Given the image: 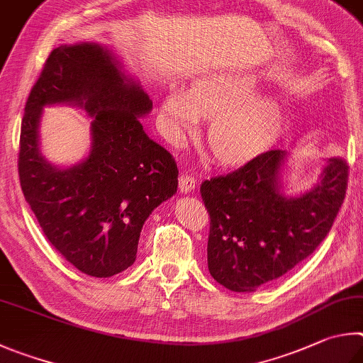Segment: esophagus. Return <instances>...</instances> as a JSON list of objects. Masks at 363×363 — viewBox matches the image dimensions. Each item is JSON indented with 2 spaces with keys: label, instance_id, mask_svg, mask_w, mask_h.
I'll use <instances>...</instances> for the list:
<instances>
[{
  "label": "esophagus",
  "instance_id": "1",
  "mask_svg": "<svg viewBox=\"0 0 363 363\" xmlns=\"http://www.w3.org/2000/svg\"><path fill=\"white\" fill-rule=\"evenodd\" d=\"M178 188H180L182 193L189 194L194 191L196 188V178L193 174H182L178 178Z\"/></svg>",
  "mask_w": 363,
  "mask_h": 363
}]
</instances>
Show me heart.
Returning <instances> with one entry per match:
<instances>
[{
    "label": "heart",
    "instance_id": "b5f03b06",
    "mask_svg": "<svg viewBox=\"0 0 363 363\" xmlns=\"http://www.w3.org/2000/svg\"><path fill=\"white\" fill-rule=\"evenodd\" d=\"M262 79L245 69H220L196 79L185 91L172 87L161 100V127L170 140L183 138L212 119L207 143L220 164L239 167L268 151L284 124L281 101L259 94Z\"/></svg>",
    "mask_w": 363,
    "mask_h": 363
}]
</instances>
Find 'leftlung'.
<instances>
[{"label":"left lung","mask_w":363,"mask_h":363,"mask_svg":"<svg viewBox=\"0 0 363 363\" xmlns=\"http://www.w3.org/2000/svg\"><path fill=\"white\" fill-rule=\"evenodd\" d=\"M287 151L271 150L201 185L211 215L208 271L233 291H255L287 274L325 239L346 196L349 167L327 159L320 182L300 196L284 191Z\"/></svg>","instance_id":"obj_1"}]
</instances>
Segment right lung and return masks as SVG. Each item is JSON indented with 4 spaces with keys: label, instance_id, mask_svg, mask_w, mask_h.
<instances>
[{
    "label": "right lung",
    "instance_id": "add662e5",
    "mask_svg": "<svg viewBox=\"0 0 363 363\" xmlns=\"http://www.w3.org/2000/svg\"><path fill=\"white\" fill-rule=\"evenodd\" d=\"M82 107L91 150L60 168L40 152L42 108ZM152 101L113 50L97 43L62 44L31 89L21 129L18 178L44 236L76 269L111 277L133 264L146 218L177 193L178 169L140 118Z\"/></svg>",
    "mask_w": 363,
    "mask_h": 363
}]
</instances>
